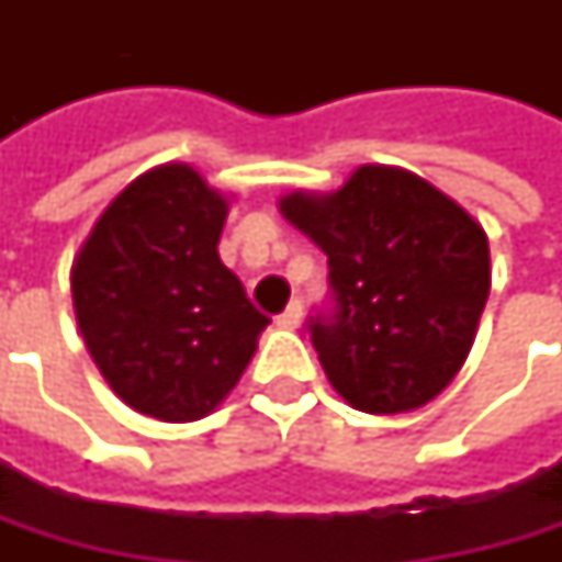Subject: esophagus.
<instances>
[{"label": "esophagus", "instance_id": "obj_1", "mask_svg": "<svg viewBox=\"0 0 562 562\" xmlns=\"http://www.w3.org/2000/svg\"><path fill=\"white\" fill-rule=\"evenodd\" d=\"M300 322H303V303H300V300H291L288 310L278 315V325H281V328H296Z\"/></svg>", "mask_w": 562, "mask_h": 562}]
</instances>
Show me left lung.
Segmentation results:
<instances>
[{
	"label": "left lung",
	"instance_id": "1",
	"mask_svg": "<svg viewBox=\"0 0 562 562\" xmlns=\"http://www.w3.org/2000/svg\"><path fill=\"white\" fill-rule=\"evenodd\" d=\"M284 218L328 256L318 362L362 413L419 409L460 372L491 291L482 227L419 175L362 165L337 193H291Z\"/></svg>",
	"mask_w": 562,
	"mask_h": 562
}]
</instances>
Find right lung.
I'll list each match as a JSON object with an SVG mask.
<instances>
[{
	"label": "right lung",
	"instance_id": "obj_1",
	"mask_svg": "<svg viewBox=\"0 0 562 562\" xmlns=\"http://www.w3.org/2000/svg\"><path fill=\"white\" fill-rule=\"evenodd\" d=\"M227 203L190 165H159L99 215L71 269L80 335L127 406L162 422L212 413L269 325L218 259Z\"/></svg>",
	"mask_w": 562,
	"mask_h": 562
}]
</instances>
